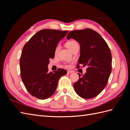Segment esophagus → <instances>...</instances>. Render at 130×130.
Listing matches in <instances>:
<instances>
[{"mask_svg":"<svg viewBox=\"0 0 130 130\" xmlns=\"http://www.w3.org/2000/svg\"><path fill=\"white\" fill-rule=\"evenodd\" d=\"M73 72V71H72V70H68V72H67V74H71V73H72Z\"/></svg>","mask_w":130,"mask_h":130,"instance_id":"obj_1","label":"esophagus"}]
</instances>
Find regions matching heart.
Segmentation results:
<instances>
[{"label":"heart","mask_w":130,"mask_h":130,"mask_svg":"<svg viewBox=\"0 0 130 130\" xmlns=\"http://www.w3.org/2000/svg\"><path fill=\"white\" fill-rule=\"evenodd\" d=\"M66 46L67 47V48L72 52V51L75 49L76 48V47L79 46V44H78V43L77 42H76V41L75 40H70L68 42H67L66 43ZM61 49V45L60 44H57L55 48L54 49V55L55 56L57 55L58 53H59V51H60ZM65 67L67 68H69L70 67V65L69 64H66Z\"/></svg>","instance_id":"b5f03b06"}]
</instances>
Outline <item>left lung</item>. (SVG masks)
<instances>
[{"instance_id":"8db88e82","label":"left lung","mask_w":130,"mask_h":130,"mask_svg":"<svg viewBox=\"0 0 130 130\" xmlns=\"http://www.w3.org/2000/svg\"><path fill=\"white\" fill-rule=\"evenodd\" d=\"M68 40L73 38L80 45V56L76 68L87 66V72L74 84L78 95L88 99L103 91L112 71V55L104 39L97 32L89 28L70 31Z\"/></svg>"}]
</instances>
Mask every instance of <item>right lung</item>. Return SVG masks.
Here are the masks:
<instances>
[{
    "instance_id": "right-lung-1",
    "label": "right lung",
    "mask_w": 130,
    "mask_h": 130,
    "mask_svg": "<svg viewBox=\"0 0 130 130\" xmlns=\"http://www.w3.org/2000/svg\"><path fill=\"white\" fill-rule=\"evenodd\" d=\"M68 31L43 29L39 31L23 47L20 58L21 76L26 90L40 99L50 98L55 92L59 78L67 73L58 68L49 72V59L54 49Z\"/></svg>"
}]
</instances>
